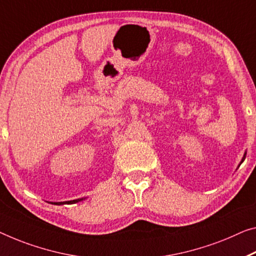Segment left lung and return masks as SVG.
Returning a JSON list of instances; mask_svg holds the SVG:
<instances>
[{"mask_svg":"<svg viewBox=\"0 0 256 256\" xmlns=\"http://www.w3.org/2000/svg\"><path fill=\"white\" fill-rule=\"evenodd\" d=\"M245 158H246V152H245V154H244V156H242V161H240V164L244 160H245ZM238 167H239V166H238Z\"/></svg>","mask_w":256,"mask_h":256,"instance_id":"1","label":"left lung"}]
</instances>
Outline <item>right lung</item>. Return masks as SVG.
Wrapping results in <instances>:
<instances>
[{"label":"right lung","instance_id":"right-lung-1","mask_svg":"<svg viewBox=\"0 0 256 256\" xmlns=\"http://www.w3.org/2000/svg\"><path fill=\"white\" fill-rule=\"evenodd\" d=\"M84 198H78V199H76V200H70V202H50L52 204V205H65V204H76L78 202H82V200H84Z\"/></svg>","mask_w":256,"mask_h":256}]
</instances>
